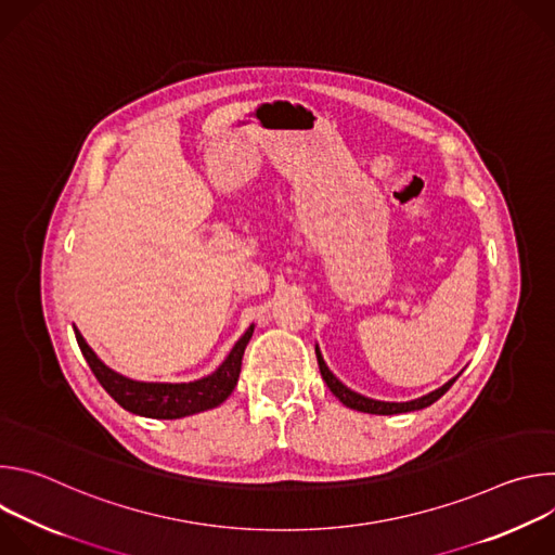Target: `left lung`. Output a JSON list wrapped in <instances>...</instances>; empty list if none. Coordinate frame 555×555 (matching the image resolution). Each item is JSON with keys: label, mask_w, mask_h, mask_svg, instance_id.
<instances>
[{"label": "left lung", "mask_w": 555, "mask_h": 555, "mask_svg": "<svg viewBox=\"0 0 555 555\" xmlns=\"http://www.w3.org/2000/svg\"><path fill=\"white\" fill-rule=\"evenodd\" d=\"M315 358H319V366H321V375L323 379L327 382L330 390L336 395V398L347 406V409H353V411H360V413H371V415H398V413H411V411H420V409H426L430 404H435L441 395L456 382V377H452L450 382H446L441 388L424 395V398H417V400H411V402H379V400H371V398H364V395L347 388L332 371L330 366L325 364L323 356H321V349L319 345H315Z\"/></svg>", "instance_id": "obj_1"}]
</instances>
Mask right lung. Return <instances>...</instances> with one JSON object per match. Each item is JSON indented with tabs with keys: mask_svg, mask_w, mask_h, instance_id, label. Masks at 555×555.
Returning a JSON list of instances; mask_svg holds the SVG:
<instances>
[{
	"mask_svg": "<svg viewBox=\"0 0 555 555\" xmlns=\"http://www.w3.org/2000/svg\"><path fill=\"white\" fill-rule=\"evenodd\" d=\"M253 332H255V325H250L246 334L234 343L228 358L210 375L195 382L169 384V382H135L112 371L92 351V347L86 343L81 332L74 330L76 343L81 347V353L88 360L101 386L125 411L133 415L151 417V420H180L202 411H210L221 402H225V398L236 386V379H240L244 351L253 338Z\"/></svg>",
	"mask_w": 555,
	"mask_h": 555,
	"instance_id": "obj_1",
	"label": "right lung"
}]
</instances>
